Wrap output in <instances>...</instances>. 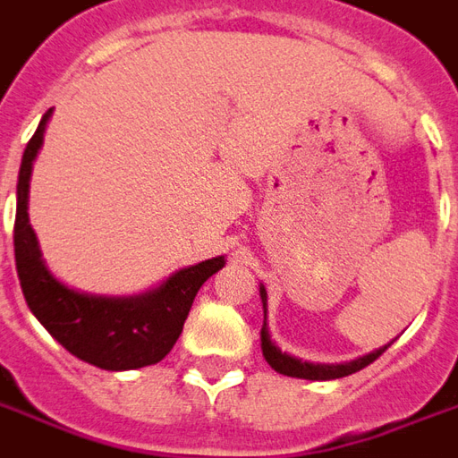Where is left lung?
Here are the masks:
<instances>
[{
	"mask_svg": "<svg viewBox=\"0 0 458 458\" xmlns=\"http://www.w3.org/2000/svg\"><path fill=\"white\" fill-rule=\"evenodd\" d=\"M260 299H262V310L267 315V293H265V286H260ZM262 356L267 360L277 373L289 375V377H303V380H336V377H346L351 373H358V370H363L365 365H370L373 360L387 351V346L380 351H373V353H368L363 358H356V360H351V363H342V365H315V363H303L299 358L289 356V353H282V349H277L272 339H269L267 332V322L262 320Z\"/></svg>",
	"mask_w": 458,
	"mask_h": 458,
	"instance_id": "8db88e82",
	"label": "left lung"
}]
</instances>
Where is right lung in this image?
Instances as JSON below:
<instances>
[{
    "label": "right lung",
    "instance_id": "right-lung-1",
    "mask_svg": "<svg viewBox=\"0 0 458 458\" xmlns=\"http://www.w3.org/2000/svg\"><path fill=\"white\" fill-rule=\"evenodd\" d=\"M49 114L52 109L42 116L21 159L13 222V255L21 292L42 327L85 363L98 365L102 370H133L159 363L179 339L198 289L225 267V258H212L181 269L159 289L136 299L88 296L56 282L45 267L35 232L28 225L30 169L40 150Z\"/></svg>",
    "mask_w": 458,
    "mask_h": 458
}]
</instances>
